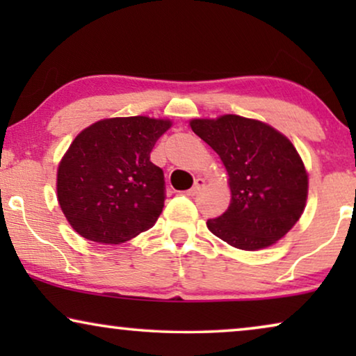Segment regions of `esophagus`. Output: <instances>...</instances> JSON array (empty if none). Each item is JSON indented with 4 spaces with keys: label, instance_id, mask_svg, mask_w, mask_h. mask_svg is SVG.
Wrapping results in <instances>:
<instances>
[{
    "label": "esophagus",
    "instance_id": "esophagus-1",
    "mask_svg": "<svg viewBox=\"0 0 356 356\" xmlns=\"http://www.w3.org/2000/svg\"><path fill=\"white\" fill-rule=\"evenodd\" d=\"M204 184H206V181H204L202 178H197L196 181H194L193 188H191V189H188L186 194H188V196H196V194H197L199 191H201V189L204 188Z\"/></svg>",
    "mask_w": 356,
    "mask_h": 356
}]
</instances>
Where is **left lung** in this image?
Instances as JSON below:
<instances>
[{"mask_svg": "<svg viewBox=\"0 0 356 356\" xmlns=\"http://www.w3.org/2000/svg\"><path fill=\"white\" fill-rule=\"evenodd\" d=\"M191 128L218 154L230 179V206L209 218V230L246 251L286 235L308 196V175L293 144L269 124L238 115L193 120Z\"/></svg>", "mask_w": 356, "mask_h": 356, "instance_id": "left-lung-1", "label": "left lung"}]
</instances>
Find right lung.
Here are the masks:
<instances>
[{"label":"right lung","mask_w":356,"mask_h":356,"mask_svg":"<svg viewBox=\"0 0 356 356\" xmlns=\"http://www.w3.org/2000/svg\"><path fill=\"white\" fill-rule=\"evenodd\" d=\"M172 123L147 116L97 121L67 149L58 167V201L81 236L120 245L149 230L165 202L163 170L150 162Z\"/></svg>","instance_id":"right-lung-1"}]
</instances>
